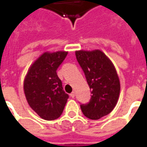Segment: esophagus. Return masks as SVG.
I'll use <instances>...</instances> for the list:
<instances>
[{"label": "esophagus", "mask_w": 147, "mask_h": 147, "mask_svg": "<svg viewBox=\"0 0 147 147\" xmlns=\"http://www.w3.org/2000/svg\"><path fill=\"white\" fill-rule=\"evenodd\" d=\"M70 96L73 98H75V92H71L70 94Z\"/></svg>", "instance_id": "obj_1"}]
</instances>
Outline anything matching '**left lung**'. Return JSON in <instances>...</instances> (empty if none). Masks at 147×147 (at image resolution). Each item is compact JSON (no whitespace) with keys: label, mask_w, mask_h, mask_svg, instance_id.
I'll return each instance as SVG.
<instances>
[{"label":"left lung","mask_w":147,"mask_h":147,"mask_svg":"<svg viewBox=\"0 0 147 147\" xmlns=\"http://www.w3.org/2000/svg\"><path fill=\"white\" fill-rule=\"evenodd\" d=\"M76 57L92 94L89 102L81 104L80 108L85 117L98 120L110 113L117 105L120 90L117 71L100 50L76 51Z\"/></svg>","instance_id":"left-lung-1"}]
</instances>
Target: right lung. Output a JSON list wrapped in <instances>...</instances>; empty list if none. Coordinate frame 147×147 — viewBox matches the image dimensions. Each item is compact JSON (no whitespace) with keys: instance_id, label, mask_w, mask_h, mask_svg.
<instances>
[{"instance_id":"right-lung-1","label":"right lung","mask_w":147,"mask_h":147,"mask_svg":"<svg viewBox=\"0 0 147 147\" xmlns=\"http://www.w3.org/2000/svg\"><path fill=\"white\" fill-rule=\"evenodd\" d=\"M67 52L45 53L28 70L24 89L27 102L39 117L53 120L61 116L69 96L64 92L57 70Z\"/></svg>"}]
</instances>
